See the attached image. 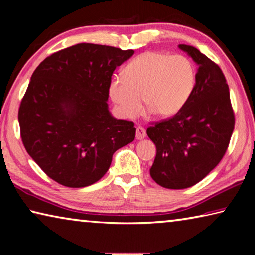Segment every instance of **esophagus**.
Returning a JSON list of instances; mask_svg holds the SVG:
<instances>
[{"mask_svg": "<svg viewBox=\"0 0 255 255\" xmlns=\"http://www.w3.org/2000/svg\"><path fill=\"white\" fill-rule=\"evenodd\" d=\"M146 137V130L144 129V127L138 126L136 128V139H144Z\"/></svg>", "mask_w": 255, "mask_h": 255, "instance_id": "1", "label": "esophagus"}]
</instances>
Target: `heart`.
I'll use <instances>...</instances> for the list:
<instances>
[{"label": "heart", "mask_w": 255, "mask_h": 255, "mask_svg": "<svg viewBox=\"0 0 255 255\" xmlns=\"http://www.w3.org/2000/svg\"><path fill=\"white\" fill-rule=\"evenodd\" d=\"M196 71L191 60L183 55L146 51L133 58L124 75H114L109 96L120 114L135 118L145 105L159 117L175 115L191 94Z\"/></svg>", "instance_id": "heart-1"}]
</instances>
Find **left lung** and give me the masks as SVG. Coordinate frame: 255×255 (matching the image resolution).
I'll return each mask as SVG.
<instances>
[{
    "mask_svg": "<svg viewBox=\"0 0 255 255\" xmlns=\"http://www.w3.org/2000/svg\"><path fill=\"white\" fill-rule=\"evenodd\" d=\"M179 48L198 65L195 88L173 117L147 128L156 146L149 173L166 189L192 187L208 175L225 155L235 124L221 68L195 47Z\"/></svg>",
    "mask_w": 255,
    "mask_h": 255,
    "instance_id": "obj_1",
    "label": "left lung"
}]
</instances>
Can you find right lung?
<instances>
[{
    "instance_id": "obj_1",
    "label": "right lung",
    "mask_w": 255,
    "mask_h": 255,
    "mask_svg": "<svg viewBox=\"0 0 255 255\" xmlns=\"http://www.w3.org/2000/svg\"><path fill=\"white\" fill-rule=\"evenodd\" d=\"M133 53L77 44L34 70L19 109L21 138L56 182L70 188L96 183L116 150L135 139L133 123L115 118L107 103L112 73Z\"/></svg>"
}]
</instances>
